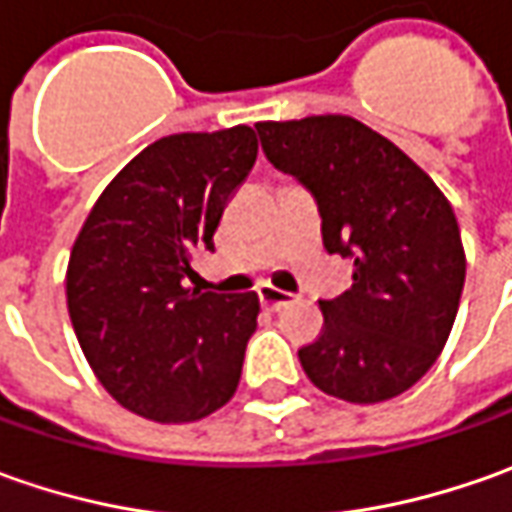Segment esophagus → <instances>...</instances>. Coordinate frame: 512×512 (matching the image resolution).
Instances as JSON below:
<instances>
[{"label": "esophagus", "mask_w": 512, "mask_h": 512, "mask_svg": "<svg viewBox=\"0 0 512 512\" xmlns=\"http://www.w3.org/2000/svg\"><path fill=\"white\" fill-rule=\"evenodd\" d=\"M259 299H262V305H265L267 310H282V307L293 302V293L279 290V287L273 285H262L259 287Z\"/></svg>", "instance_id": "esophagus-1"}]
</instances>
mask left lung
Instances as JSON below:
<instances>
[{"instance_id":"1","label":"left lung","mask_w":512,"mask_h":512,"mask_svg":"<svg viewBox=\"0 0 512 512\" xmlns=\"http://www.w3.org/2000/svg\"><path fill=\"white\" fill-rule=\"evenodd\" d=\"M267 162L313 196L327 253L353 285L322 299L325 330L299 350L307 379L353 404L404 393L439 359L464 287L450 202L410 156L350 116L259 122Z\"/></svg>"}]
</instances>
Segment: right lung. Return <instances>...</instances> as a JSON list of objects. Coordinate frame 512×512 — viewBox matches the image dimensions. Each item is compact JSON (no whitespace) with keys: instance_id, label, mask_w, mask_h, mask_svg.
<instances>
[{"instance_id":"add662e5","label":"right lung","mask_w":512,"mask_h":512,"mask_svg":"<svg viewBox=\"0 0 512 512\" xmlns=\"http://www.w3.org/2000/svg\"><path fill=\"white\" fill-rule=\"evenodd\" d=\"M256 153L247 125L153 142L105 187L70 250L82 353L110 396L145 419L199 422L239 387L259 296L202 293L187 279Z\"/></svg>"}]
</instances>
